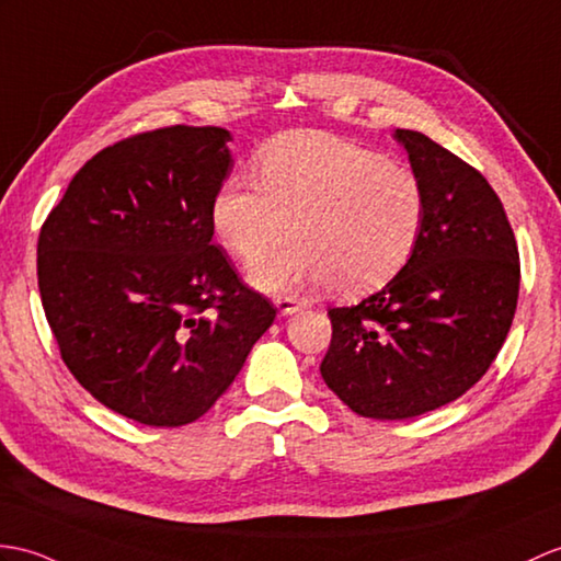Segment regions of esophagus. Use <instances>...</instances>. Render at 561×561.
Wrapping results in <instances>:
<instances>
[{"label": "esophagus", "instance_id": "obj_1", "mask_svg": "<svg viewBox=\"0 0 561 561\" xmlns=\"http://www.w3.org/2000/svg\"><path fill=\"white\" fill-rule=\"evenodd\" d=\"M275 306H277V310L282 312V316H294L296 310L304 308V304L298 301V298H294V296H277L275 298Z\"/></svg>", "mask_w": 561, "mask_h": 561}]
</instances>
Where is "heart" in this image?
Returning a JSON list of instances; mask_svg holds the SVG:
<instances>
[{
	"label": "heart",
	"mask_w": 561,
	"mask_h": 561,
	"mask_svg": "<svg viewBox=\"0 0 561 561\" xmlns=\"http://www.w3.org/2000/svg\"><path fill=\"white\" fill-rule=\"evenodd\" d=\"M257 184L229 179L213 198L221 245L251 270L263 291L332 284L360 296L409 263L421 239L425 193L411 169L380 152L320 131L286 134L255 160Z\"/></svg>",
	"instance_id": "1"
}]
</instances>
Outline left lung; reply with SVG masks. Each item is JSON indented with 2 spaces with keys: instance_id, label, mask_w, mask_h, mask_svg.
I'll list each match as a JSON object with an SVG mask.
<instances>
[{
  "instance_id": "left-lung-1",
  "label": "left lung",
  "mask_w": 561,
  "mask_h": 561,
  "mask_svg": "<svg viewBox=\"0 0 561 561\" xmlns=\"http://www.w3.org/2000/svg\"><path fill=\"white\" fill-rule=\"evenodd\" d=\"M425 193L421 239L394 279L351 308H330L322 380L346 407L403 421L466 394L512 328L518 249L488 179L425 134L397 128Z\"/></svg>"
}]
</instances>
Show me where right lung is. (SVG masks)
<instances>
[{
  "mask_svg": "<svg viewBox=\"0 0 561 561\" xmlns=\"http://www.w3.org/2000/svg\"><path fill=\"white\" fill-rule=\"evenodd\" d=\"M217 126L138 134L88 160L45 219L37 284L73 377L152 427L198 421L275 322L213 245L233 160Z\"/></svg>",
  "mask_w": 561,
  "mask_h": 561,
  "instance_id": "right-lung-1",
  "label": "right lung"
}]
</instances>
